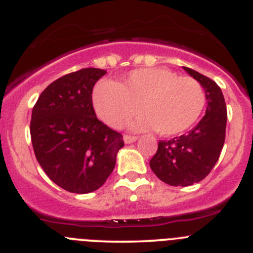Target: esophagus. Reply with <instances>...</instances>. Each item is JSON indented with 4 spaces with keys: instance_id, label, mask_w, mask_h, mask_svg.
Listing matches in <instances>:
<instances>
[{
    "instance_id": "esophagus-1",
    "label": "esophagus",
    "mask_w": 253,
    "mask_h": 253,
    "mask_svg": "<svg viewBox=\"0 0 253 253\" xmlns=\"http://www.w3.org/2000/svg\"><path fill=\"white\" fill-rule=\"evenodd\" d=\"M124 141L126 144L133 143V142L137 141V137L136 136H128V134H126V136H124Z\"/></svg>"
}]
</instances>
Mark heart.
<instances>
[{
	"mask_svg": "<svg viewBox=\"0 0 253 253\" xmlns=\"http://www.w3.org/2000/svg\"><path fill=\"white\" fill-rule=\"evenodd\" d=\"M97 116L119 128L139 111L144 116L131 125L133 129L157 128L162 136H176L199 120L205 106V91L193 78L178 77L167 68L137 69L121 84L101 80L92 92Z\"/></svg>",
	"mask_w": 253,
	"mask_h": 253,
	"instance_id": "1",
	"label": "heart"
}]
</instances>
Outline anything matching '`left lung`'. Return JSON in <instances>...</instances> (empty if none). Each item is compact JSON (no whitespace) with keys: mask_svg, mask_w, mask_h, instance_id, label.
Segmentation results:
<instances>
[{"mask_svg":"<svg viewBox=\"0 0 253 253\" xmlns=\"http://www.w3.org/2000/svg\"><path fill=\"white\" fill-rule=\"evenodd\" d=\"M183 68L204 87L208 106L204 117L188 133L159 141L149 161L153 173L173 186H188L203 180L219 159L226 133V104L221 89L205 75Z\"/></svg>","mask_w":253,"mask_h":253,"instance_id":"obj_1","label":"left lung"}]
</instances>
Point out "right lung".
<instances>
[{"label":"right lung","instance_id":"right-lung-1","mask_svg":"<svg viewBox=\"0 0 253 253\" xmlns=\"http://www.w3.org/2000/svg\"><path fill=\"white\" fill-rule=\"evenodd\" d=\"M106 70L86 68L45 87L32 110L34 154L56 185L77 194L95 192L106 181L124 147L122 134L99 121L92 87Z\"/></svg>","mask_w":253,"mask_h":253}]
</instances>
